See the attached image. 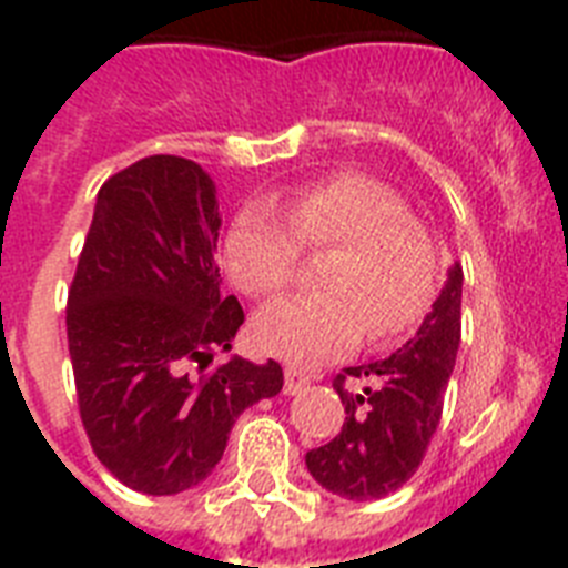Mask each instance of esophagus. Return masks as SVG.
I'll list each match as a JSON object with an SVG mask.
<instances>
[{
    "mask_svg": "<svg viewBox=\"0 0 568 568\" xmlns=\"http://www.w3.org/2000/svg\"><path fill=\"white\" fill-rule=\"evenodd\" d=\"M310 375L307 373H301V369H295V366H287L284 369V395H298L304 393L310 386Z\"/></svg>",
    "mask_w": 568,
    "mask_h": 568,
    "instance_id": "1",
    "label": "esophagus"
}]
</instances>
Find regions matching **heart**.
I'll return each instance as SVG.
<instances>
[{
    "label": "heart",
    "instance_id": "b5f03b06",
    "mask_svg": "<svg viewBox=\"0 0 568 568\" xmlns=\"http://www.w3.org/2000/svg\"><path fill=\"white\" fill-rule=\"evenodd\" d=\"M301 250L333 255L318 273L324 293L281 298L255 315V346L275 358L318 364L355 349L364 333L386 344L409 333L435 298L433 235L373 175L304 184L284 202V215L270 204H244L224 241L230 275L253 298L293 284Z\"/></svg>",
    "mask_w": 568,
    "mask_h": 568
}]
</instances>
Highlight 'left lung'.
Segmentation results:
<instances>
[{"instance_id": "obj_1", "label": "left lung", "mask_w": 568, "mask_h": 568, "mask_svg": "<svg viewBox=\"0 0 568 568\" xmlns=\"http://www.w3.org/2000/svg\"><path fill=\"white\" fill-rule=\"evenodd\" d=\"M460 290L464 273L455 264L415 338L389 358L335 375L344 426L329 444L307 453L310 475L324 489L346 500H378L418 471L458 355Z\"/></svg>"}]
</instances>
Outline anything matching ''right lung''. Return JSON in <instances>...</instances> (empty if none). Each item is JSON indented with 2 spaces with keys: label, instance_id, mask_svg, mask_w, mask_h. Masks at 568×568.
<instances>
[{
  "label": "right lung",
  "instance_id": "1",
  "mask_svg": "<svg viewBox=\"0 0 568 568\" xmlns=\"http://www.w3.org/2000/svg\"><path fill=\"white\" fill-rule=\"evenodd\" d=\"M213 179L148 155L102 184L68 293V349L82 426L124 486L175 495L222 460L247 406L284 386L278 361L230 358L244 324L219 290Z\"/></svg>",
  "mask_w": 568,
  "mask_h": 568
}]
</instances>
